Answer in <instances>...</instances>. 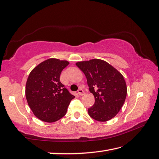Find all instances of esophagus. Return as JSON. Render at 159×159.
<instances>
[{"label":"esophagus","mask_w":159,"mask_h":159,"mask_svg":"<svg viewBox=\"0 0 159 159\" xmlns=\"http://www.w3.org/2000/svg\"><path fill=\"white\" fill-rule=\"evenodd\" d=\"M78 94L79 95H84V91L82 89H79L78 90Z\"/></svg>","instance_id":"34e87169"}]
</instances>
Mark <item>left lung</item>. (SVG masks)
<instances>
[{
  "instance_id": "1",
  "label": "left lung",
  "mask_w": 159,
  "mask_h": 159,
  "mask_svg": "<svg viewBox=\"0 0 159 159\" xmlns=\"http://www.w3.org/2000/svg\"><path fill=\"white\" fill-rule=\"evenodd\" d=\"M76 65L85 75L89 89L95 97L94 105L88 108L89 115L101 122L112 119L127 96L123 75L108 63L98 59L77 62Z\"/></svg>"
}]
</instances>
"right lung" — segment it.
<instances>
[{
  "label": "right lung",
  "mask_w": 159,
  "mask_h": 159,
  "mask_svg": "<svg viewBox=\"0 0 159 159\" xmlns=\"http://www.w3.org/2000/svg\"><path fill=\"white\" fill-rule=\"evenodd\" d=\"M67 61L51 58L43 61L30 73L25 97L34 115L43 121L53 123L65 116L75 96L60 81Z\"/></svg>",
  "instance_id": "add662e5"
}]
</instances>
